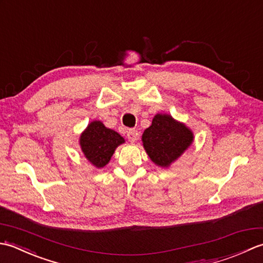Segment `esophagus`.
Instances as JSON below:
<instances>
[{
  "instance_id": "34e87169",
  "label": "esophagus",
  "mask_w": 263,
  "mask_h": 263,
  "mask_svg": "<svg viewBox=\"0 0 263 263\" xmlns=\"http://www.w3.org/2000/svg\"><path fill=\"white\" fill-rule=\"evenodd\" d=\"M126 137H127V140L130 142H136L138 139H139V133L135 128H131V130H128L126 132Z\"/></svg>"
}]
</instances>
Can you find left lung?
Masks as SVG:
<instances>
[{
  "instance_id": "obj_1",
  "label": "left lung",
  "mask_w": 263,
  "mask_h": 263,
  "mask_svg": "<svg viewBox=\"0 0 263 263\" xmlns=\"http://www.w3.org/2000/svg\"><path fill=\"white\" fill-rule=\"evenodd\" d=\"M143 148L154 163L168 167L193 142V133L168 114L155 115L152 125L142 135Z\"/></svg>"
}]
</instances>
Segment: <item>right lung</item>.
<instances>
[{
	"label": "right lung",
	"instance_id": "right-lung-1",
	"mask_svg": "<svg viewBox=\"0 0 263 263\" xmlns=\"http://www.w3.org/2000/svg\"><path fill=\"white\" fill-rule=\"evenodd\" d=\"M124 143V139L100 121L89 123L80 136V146L85 157L97 168L108 164L115 149Z\"/></svg>",
	"mask_w": 263,
	"mask_h": 263
}]
</instances>
